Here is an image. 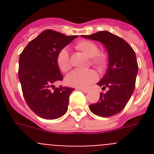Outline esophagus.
Masks as SVG:
<instances>
[{"label":"esophagus","mask_w":154,"mask_h":154,"mask_svg":"<svg viewBox=\"0 0 154 154\" xmlns=\"http://www.w3.org/2000/svg\"><path fill=\"white\" fill-rule=\"evenodd\" d=\"M79 89H80V90H82L83 92H85V93H87V92H89V89H83V88H79Z\"/></svg>","instance_id":"1"}]
</instances>
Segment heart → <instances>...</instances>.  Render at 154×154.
<instances>
[{"instance_id":"heart-1","label":"heart","mask_w":154,"mask_h":154,"mask_svg":"<svg viewBox=\"0 0 154 154\" xmlns=\"http://www.w3.org/2000/svg\"><path fill=\"white\" fill-rule=\"evenodd\" d=\"M78 50L91 58V64L99 70L106 68L108 57L103 52L99 51V47L96 43L89 40H82L75 45ZM57 64L62 72H66L71 69L69 51L66 48H62L58 53L56 58ZM97 79V74L94 70L86 71L74 70L65 78V83L68 85L76 88H86Z\"/></svg>"}]
</instances>
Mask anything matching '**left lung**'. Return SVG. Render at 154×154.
Instances as JSON below:
<instances>
[{"mask_svg": "<svg viewBox=\"0 0 154 154\" xmlns=\"http://www.w3.org/2000/svg\"><path fill=\"white\" fill-rule=\"evenodd\" d=\"M82 37L101 42L108 52L107 71L97 85L109 90L100 93L99 101L89 105V109L99 116H112L124 109L135 89L138 72L135 51L126 41L109 31H102Z\"/></svg>", "mask_w": 154, "mask_h": 154, "instance_id": "1", "label": "left lung"}]
</instances>
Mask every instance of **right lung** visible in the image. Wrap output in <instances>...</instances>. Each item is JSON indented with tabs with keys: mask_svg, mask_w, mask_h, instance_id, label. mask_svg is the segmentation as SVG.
<instances>
[{
	"mask_svg": "<svg viewBox=\"0 0 154 154\" xmlns=\"http://www.w3.org/2000/svg\"><path fill=\"white\" fill-rule=\"evenodd\" d=\"M45 30L27 45L19 57L18 77L27 104L45 119L62 117L67 112L75 89L54 84L63 79L57 64L58 53L77 38Z\"/></svg>",
	"mask_w": 154,
	"mask_h": 154,
	"instance_id": "obj_1",
	"label": "right lung"
}]
</instances>
